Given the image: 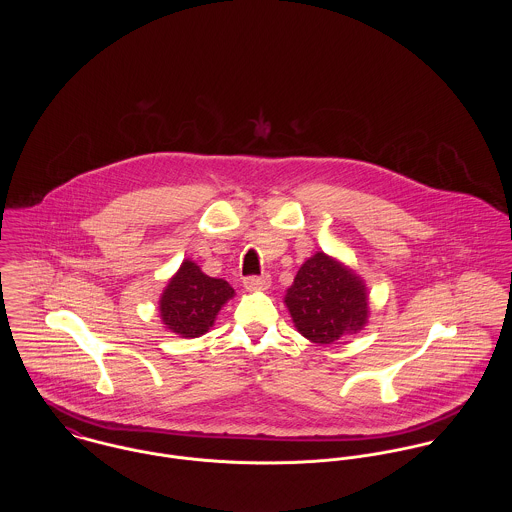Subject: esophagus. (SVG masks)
<instances>
[{"instance_id": "34e87169", "label": "esophagus", "mask_w": 512, "mask_h": 512, "mask_svg": "<svg viewBox=\"0 0 512 512\" xmlns=\"http://www.w3.org/2000/svg\"><path fill=\"white\" fill-rule=\"evenodd\" d=\"M244 288L248 292H264L270 288V276H250L244 280Z\"/></svg>"}]
</instances>
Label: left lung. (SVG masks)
<instances>
[{
  "label": "left lung",
  "mask_w": 512,
  "mask_h": 512,
  "mask_svg": "<svg viewBox=\"0 0 512 512\" xmlns=\"http://www.w3.org/2000/svg\"><path fill=\"white\" fill-rule=\"evenodd\" d=\"M284 303L295 329L317 345L361 333L370 317L365 280L325 252L301 264Z\"/></svg>",
  "instance_id": "1"
}]
</instances>
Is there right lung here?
Masks as SVG:
<instances>
[{"label":"right lung","instance_id":"1","mask_svg":"<svg viewBox=\"0 0 512 512\" xmlns=\"http://www.w3.org/2000/svg\"><path fill=\"white\" fill-rule=\"evenodd\" d=\"M234 295L226 280L207 276L201 266L187 258L159 297L161 323L177 337H201L215 325L220 307Z\"/></svg>","mask_w":512,"mask_h":512}]
</instances>
